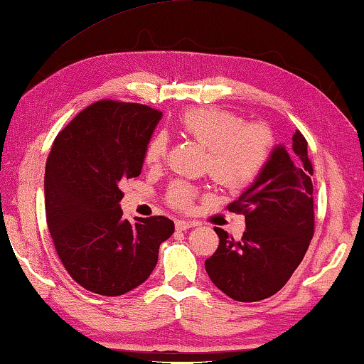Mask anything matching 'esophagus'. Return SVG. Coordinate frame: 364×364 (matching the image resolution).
<instances>
[{"label": "esophagus", "mask_w": 364, "mask_h": 364, "mask_svg": "<svg viewBox=\"0 0 364 364\" xmlns=\"http://www.w3.org/2000/svg\"><path fill=\"white\" fill-rule=\"evenodd\" d=\"M196 223L193 221H176V229L177 230H187L190 228H195Z\"/></svg>", "instance_id": "obj_1"}]
</instances>
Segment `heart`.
Returning <instances> with one entry per match:
<instances>
[{"mask_svg": "<svg viewBox=\"0 0 364 364\" xmlns=\"http://www.w3.org/2000/svg\"><path fill=\"white\" fill-rule=\"evenodd\" d=\"M182 135L206 146L205 169L219 186L230 190L247 188L263 174L274 151L272 130L263 122H245L240 114L206 106L192 108L178 116ZM169 140L156 132L146 141L143 159L148 166L163 163ZM198 187L186 181H176L166 193L169 206L187 211L193 206Z\"/></svg>", "mask_w": 364, "mask_h": 364, "instance_id": "heart-1", "label": "heart"}]
</instances>
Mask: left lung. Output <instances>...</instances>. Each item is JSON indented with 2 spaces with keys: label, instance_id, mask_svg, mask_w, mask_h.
Wrapping results in <instances>:
<instances>
[{
  "label": "left lung",
  "instance_id": "1",
  "mask_svg": "<svg viewBox=\"0 0 364 364\" xmlns=\"http://www.w3.org/2000/svg\"><path fill=\"white\" fill-rule=\"evenodd\" d=\"M300 130L277 146L263 174L228 206L245 216L240 240L214 228L219 247L205 261L213 284L237 301L277 294L301 263L314 234L313 164Z\"/></svg>",
  "mask_w": 364,
  "mask_h": 364
}]
</instances>
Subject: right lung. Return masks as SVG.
Segmentation results:
<instances>
[{"label": "right lung", "mask_w": 364, "mask_h": 364, "mask_svg": "<svg viewBox=\"0 0 364 364\" xmlns=\"http://www.w3.org/2000/svg\"><path fill=\"white\" fill-rule=\"evenodd\" d=\"M163 112L101 100L53 141L45 171L46 224L65 271L85 290L117 296L139 287L174 234L164 216L122 219L121 183L140 176L143 151Z\"/></svg>", "instance_id": "1"}]
</instances>
